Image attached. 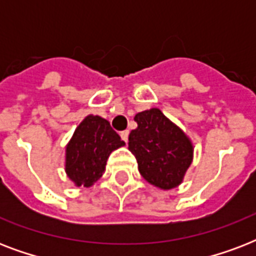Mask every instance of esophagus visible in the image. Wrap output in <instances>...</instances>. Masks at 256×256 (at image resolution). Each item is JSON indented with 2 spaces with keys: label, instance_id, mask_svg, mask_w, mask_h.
I'll use <instances>...</instances> for the list:
<instances>
[{
  "label": "esophagus",
  "instance_id": "obj_1",
  "mask_svg": "<svg viewBox=\"0 0 256 256\" xmlns=\"http://www.w3.org/2000/svg\"><path fill=\"white\" fill-rule=\"evenodd\" d=\"M120 138H122V140H124V142L128 144V130H124V132H120Z\"/></svg>",
  "mask_w": 256,
  "mask_h": 256
}]
</instances>
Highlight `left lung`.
Instances as JSON below:
<instances>
[{
  "label": "left lung",
  "mask_w": 256,
  "mask_h": 256,
  "mask_svg": "<svg viewBox=\"0 0 256 256\" xmlns=\"http://www.w3.org/2000/svg\"><path fill=\"white\" fill-rule=\"evenodd\" d=\"M134 120L138 128L128 136V150L140 175L160 190L179 186L194 156L190 138L156 108L138 112Z\"/></svg>",
  "instance_id": "obj_1"
}]
</instances>
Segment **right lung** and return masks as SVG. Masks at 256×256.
I'll use <instances>...</instances> for the list:
<instances>
[{
	"instance_id": "right-lung-1",
	"label": "right lung",
	"mask_w": 256,
	"mask_h": 256,
	"mask_svg": "<svg viewBox=\"0 0 256 256\" xmlns=\"http://www.w3.org/2000/svg\"><path fill=\"white\" fill-rule=\"evenodd\" d=\"M124 142L100 116H88L66 144L65 171L77 187H90L104 175L108 156Z\"/></svg>"
}]
</instances>
